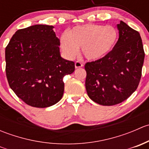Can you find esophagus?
<instances>
[{"mask_svg": "<svg viewBox=\"0 0 149 149\" xmlns=\"http://www.w3.org/2000/svg\"><path fill=\"white\" fill-rule=\"evenodd\" d=\"M83 65H84V64L82 63L81 62H80V61H76V62L75 63V67H76V68H81Z\"/></svg>", "mask_w": 149, "mask_h": 149, "instance_id": "esophagus-1", "label": "esophagus"}]
</instances>
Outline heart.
Segmentation results:
<instances>
[{"instance_id": "b5f03b06", "label": "heart", "mask_w": 149, "mask_h": 149, "mask_svg": "<svg viewBox=\"0 0 149 149\" xmlns=\"http://www.w3.org/2000/svg\"><path fill=\"white\" fill-rule=\"evenodd\" d=\"M118 31L111 26L87 24L77 26L61 37V46L68 58H73L81 47L88 61H97L106 56L116 45Z\"/></svg>"}]
</instances>
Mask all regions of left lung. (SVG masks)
<instances>
[{"mask_svg":"<svg viewBox=\"0 0 149 149\" xmlns=\"http://www.w3.org/2000/svg\"><path fill=\"white\" fill-rule=\"evenodd\" d=\"M118 29L119 39L112 50L84 65L87 94L104 106L127 100L137 89L142 75L145 52L139 32L122 21Z\"/></svg>","mask_w":149,"mask_h":149,"instance_id":"1","label":"left lung"}]
</instances>
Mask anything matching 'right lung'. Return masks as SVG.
Here are the masks:
<instances>
[{
    "label": "right lung",
    "instance_id": "right-lung-1",
    "mask_svg": "<svg viewBox=\"0 0 149 149\" xmlns=\"http://www.w3.org/2000/svg\"><path fill=\"white\" fill-rule=\"evenodd\" d=\"M53 26L37 24L19 29L6 47V73L19 99L34 107L45 108L63 95V78L75 70L73 61L60 54V40Z\"/></svg>",
    "mask_w": 149,
    "mask_h": 149
}]
</instances>
